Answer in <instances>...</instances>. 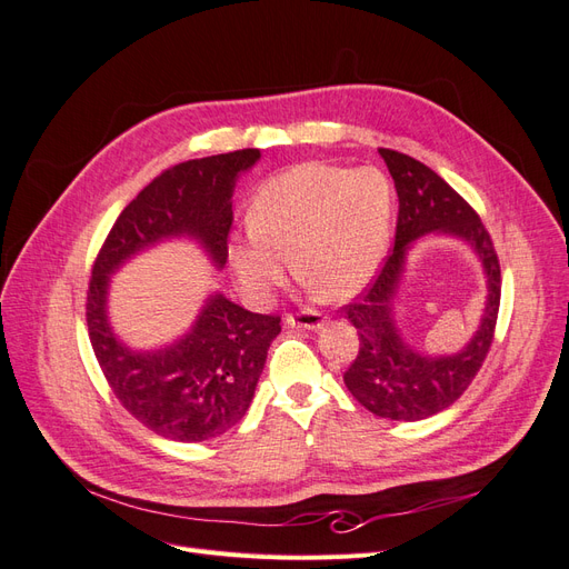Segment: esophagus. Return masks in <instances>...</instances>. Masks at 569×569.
<instances>
[{"instance_id":"esophagus-1","label":"esophagus","mask_w":569,"mask_h":569,"mask_svg":"<svg viewBox=\"0 0 569 569\" xmlns=\"http://www.w3.org/2000/svg\"><path fill=\"white\" fill-rule=\"evenodd\" d=\"M287 327H303V330H318V327L325 322V316L318 311H311V308H303L299 313H287L284 316Z\"/></svg>"}]
</instances>
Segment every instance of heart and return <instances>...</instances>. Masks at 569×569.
<instances>
[{
    "mask_svg": "<svg viewBox=\"0 0 569 569\" xmlns=\"http://www.w3.org/2000/svg\"><path fill=\"white\" fill-rule=\"evenodd\" d=\"M393 184L380 168L299 163L258 189L228 256L244 295L263 303L289 272L327 301L349 299L380 270L393 230Z\"/></svg>",
    "mask_w": 569,
    "mask_h": 569,
    "instance_id": "heart-1",
    "label": "heart"
}]
</instances>
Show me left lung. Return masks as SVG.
I'll use <instances>...</instances> for the list:
<instances>
[{"label": "left lung", "mask_w": 569, "mask_h": 569, "mask_svg": "<svg viewBox=\"0 0 569 569\" xmlns=\"http://www.w3.org/2000/svg\"><path fill=\"white\" fill-rule=\"evenodd\" d=\"M380 157L399 194V220L393 249L380 274L353 303L343 306L360 339L358 356L343 372V385L375 416L416 422L456 403L485 363L501 303V266L487 228L449 182L401 151L380 149ZM429 231L451 233L470 243L488 274V306L478 332L451 357H427L412 350L402 341L392 313L405 256Z\"/></svg>", "instance_id": "1"}]
</instances>
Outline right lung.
Instances as JSON below:
<instances>
[{"label": "right lung", "mask_w": 569, "mask_h": 569, "mask_svg": "<svg viewBox=\"0 0 569 569\" xmlns=\"http://www.w3.org/2000/svg\"><path fill=\"white\" fill-rule=\"evenodd\" d=\"M258 159V149H239L163 170L118 216L92 266L88 330L99 368L130 416L159 437L206 441L242 420L280 318L251 313L216 291L178 341L132 351L109 325L111 274L173 237L197 239L216 268L226 266L234 182Z\"/></svg>", "instance_id": "right-lung-1"}]
</instances>
